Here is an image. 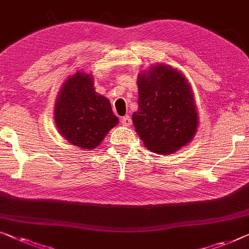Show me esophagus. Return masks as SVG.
<instances>
[{
	"mask_svg": "<svg viewBox=\"0 0 249 249\" xmlns=\"http://www.w3.org/2000/svg\"><path fill=\"white\" fill-rule=\"evenodd\" d=\"M121 124L124 125V127H129V125L131 124V119L129 116H124V118H122L121 120Z\"/></svg>",
	"mask_w": 249,
	"mask_h": 249,
	"instance_id": "1",
	"label": "esophagus"
}]
</instances>
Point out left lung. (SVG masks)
I'll list each match as a JSON object with an SVG mask.
<instances>
[{
  "label": "left lung",
  "instance_id": "left-lung-1",
  "mask_svg": "<svg viewBox=\"0 0 249 249\" xmlns=\"http://www.w3.org/2000/svg\"><path fill=\"white\" fill-rule=\"evenodd\" d=\"M138 111L132 124L143 145L156 154H172L196 135L199 117L192 88L181 71L165 64L138 75Z\"/></svg>",
  "mask_w": 249,
  "mask_h": 249
}]
</instances>
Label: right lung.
<instances>
[{"label": "right lung", "instance_id": "1", "mask_svg": "<svg viewBox=\"0 0 249 249\" xmlns=\"http://www.w3.org/2000/svg\"><path fill=\"white\" fill-rule=\"evenodd\" d=\"M55 122L68 142L83 149H94L119 119L110 101L95 92L92 75L77 71L68 77L55 104Z\"/></svg>", "mask_w": 249, "mask_h": 249}]
</instances>
